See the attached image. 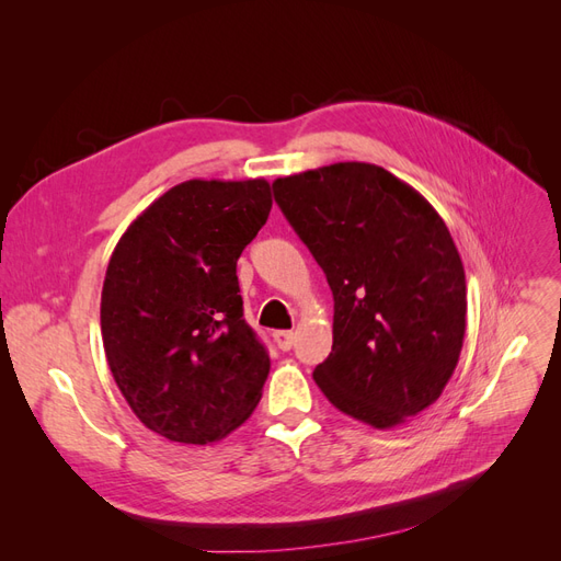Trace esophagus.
Instances as JSON below:
<instances>
[{
  "label": "esophagus",
  "mask_w": 561,
  "mask_h": 561,
  "mask_svg": "<svg viewBox=\"0 0 561 561\" xmlns=\"http://www.w3.org/2000/svg\"><path fill=\"white\" fill-rule=\"evenodd\" d=\"M295 332L293 330H278V332H274V342H276V346L280 348V351H290L293 346H295Z\"/></svg>",
  "instance_id": "obj_1"
}]
</instances>
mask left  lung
Listing matches in <instances>:
<instances>
[{
	"label": "left lung",
	"mask_w": 561,
	"mask_h": 561,
	"mask_svg": "<svg viewBox=\"0 0 561 561\" xmlns=\"http://www.w3.org/2000/svg\"><path fill=\"white\" fill-rule=\"evenodd\" d=\"M274 196L334 297L318 388L379 431L426 410L466 334V271L445 219L414 186L360 161L278 178Z\"/></svg>",
	"instance_id": "1"
}]
</instances>
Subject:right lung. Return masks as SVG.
<instances>
[{
    "mask_svg": "<svg viewBox=\"0 0 561 561\" xmlns=\"http://www.w3.org/2000/svg\"><path fill=\"white\" fill-rule=\"evenodd\" d=\"M264 178L186 180L118 239L100 328L112 377L149 431L210 445L254 412L268 353L243 320L236 262L266 225Z\"/></svg>",
    "mask_w": 561,
    "mask_h": 561,
    "instance_id": "right-lung-1",
    "label": "right lung"
}]
</instances>
